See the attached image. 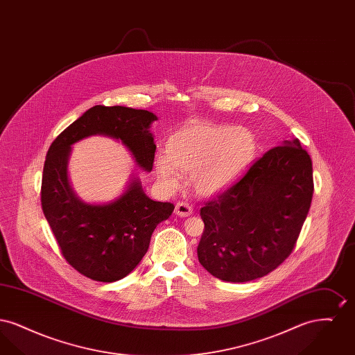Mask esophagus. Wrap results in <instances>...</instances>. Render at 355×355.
Wrapping results in <instances>:
<instances>
[{
    "label": "esophagus",
    "instance_id": "34e87169",
    "mask_svg": "<svg viewBox=\"0 0 355 355\" xmlns=\"http://www.w3.org/2000/svg\"><path fill=\"white\" fill-rule=\"evenodd\" d=\"M193 213V206L187 202H178L175 205V214L180 217H187Z\"/></svg>",
    "mask_w": 355,
    "mask_h": 355
}]
</instances>
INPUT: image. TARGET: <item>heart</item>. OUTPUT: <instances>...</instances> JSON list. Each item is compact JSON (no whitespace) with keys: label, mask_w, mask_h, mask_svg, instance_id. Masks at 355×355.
Returning <instances> with one entry per match:
<instances>
[{"label":"heart","mask_w":355,"mask_h":355,"mask_svg":"<svg viewBox=\"0 0 355 355\" xmlns=\"http://www.w3.org/2000/svg\"><path fill=\"white\" fill-rule=\"evenodd\" d=\"M257 153V139L245 126L217 123H193L166 144V154L155 157V171L159 180L177 189L182 174L200 196H216L246 171Z\"/></svg>","instance_id":"obj_1"}]
</instances>
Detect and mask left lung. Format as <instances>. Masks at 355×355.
<instances>
[{
    "instance_id": "1",
    "label": "left lung",
    "mask_w": 355,
    "mask_h": 355,
    "mask_svg": "<svg viewBox=\"0 0 355 355\" xmlns=\"http://www.w3.org/2000/svg\"><path fill=\"white\" fill-rule=\"evenodd\" d=\"M313 193L311 158L298 139L268 150L201 207L200 263L226 282L268 275L295 248Z\"/></svg>"
}]
</instances>
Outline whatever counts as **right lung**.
I'll list each match as a JSON object with an SVG mask.
<instances>
[{
    "mask_svg": "<svg viewBox=\"0 0 355 355\" xmlns=\"http://www.w3.org/2000/svg\"><path fill=\"white\" fill-rule=\"evenodd\" d=\"M155 119L148 110L96 105L69 125L46 154L42 211L65 261L93 281L114 282L135 270L149 249L154 229L169 218L174 205L150 200L138 180L114 202H83L69 185L70 146L89 135H109L121 139L135 162L150 171L155 145L149 128Z\"/></svg>",
    "mask_w": 355,
    "mask_h": 355,
    "instance_id": "add662e5",
    "label": "right lung"
}]
</instances>
